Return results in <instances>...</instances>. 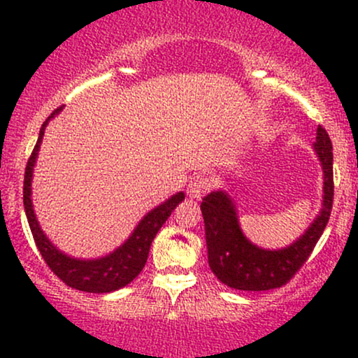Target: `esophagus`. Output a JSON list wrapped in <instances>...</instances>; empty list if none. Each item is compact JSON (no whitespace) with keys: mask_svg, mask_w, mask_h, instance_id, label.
<instances>
[{"mask_svg":"<svg viewBox=\"0 0 358 358\" xmlns=\"http://www.w3.org/2000/svg\"><path fill=\"white\" fill-rule=\"evenodd\" d=\"M208 188H210V182H208L207 176L199 175V176H195L190 183H188L187 193L190 199L200 200L203 196V193L208 192Z\"/></svg>","mask_w":358,"mask_h":358,"instance_id":"34e87169","label":"esophagus"}]
</instances>
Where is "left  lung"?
Wrapping results in <instances>:
<instances>
[{"mask_svg": "<svg viewBox=\"0 0 358 358\" xmlns=\"http://www.w3.org/2000/svg\"><path fill=\"white\" fill-rule=\"evenodd\" d=\"M313 150L323 170V200L318 215L293 244L262 249L242 232L237 207L227 192L213 190L200 205L205 222L208 266L219 281L241 291L281 287L296 274L313 252L327 227L334 205V148L322 126L316 129Z\"/></svg>", "mask_w": 358, "mask_h": 358, "instance_id": "8db88e82", "label": "left lung"}]
</instances>
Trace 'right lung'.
<instances>
[{
  "label": "right lung",
  "mask_w": 358,
  "mask_h": 358,
  "mask_svg": "<svg viewBox=\"0 0 358 358\" xmlns=\"http://www.w3.org/2000/svg\"><path fill=\"white\" fill-rule=\"evenodd\" d=\"M64 108L55 109L47 121L40 127L38 141L34 148L30 159H28L27 168H24V182H23V205L24 213H27L28 225L34 234V239L40 254L45 259L53 273L59 276L62 281L73 289L85 291V293H110V291L121 289L129 285L134 278L141 273L146 264L148 254H150L151 242L155 236L158 234L162 225L165 224L171 212L175 210L176 205L182 203L185 199V193L178 192L173 196L163 202L153 210L148 212L139 224L131 232V236L109 252L108 256H102L97 259H79L72 257L69 254L62 252L59 248L52 244V241L45 236V232L40 227L38 220H36L34 202H31V180H34V168L38 158L40 145L45 134V127H47L50 119H53Z\"/></svg>",
  "instance_id": "obj_1"
}]
</instances>
